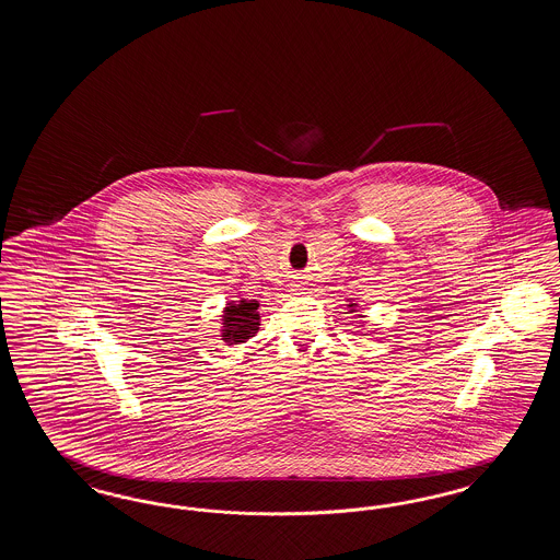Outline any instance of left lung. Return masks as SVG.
Instances as JSON below:
<instances>
[{
	"mask_svg": "<svg viewBox=\"0 0 560 560\" xmlns=\"http://www.w3.org/2000/svg\"><path fill=\"white\" fill-rule=\"evenodd\" d=\"M362 308H360L359 304L354 302V300H348V313H360ZM360 318H362V314H359Z\"/></svg>",
	"mask_w": 560,
	"mask_h": 560,
	"instance_id": "1",
	"label": "left lung"
}]
</instances>
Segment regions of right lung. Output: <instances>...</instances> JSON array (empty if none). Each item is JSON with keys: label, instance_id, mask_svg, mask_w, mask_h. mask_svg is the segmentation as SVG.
I'll use <instances>...</instances> for the list:
<instances>
[{"label": "right lung", "instance_id": "obj_1", "mask_svg": "<svg viewBox=\"0 0 560 560\" xmlns=\"http://www.w3.org/2000/svg\"><path fill=\"white\" fill-rule=\"evenodd\" d=\"M256 300H233L226 302L221 316V339L226 346L246 343L260 329V313Z\"/></svg>", "mask_w": 560, "mask_h": 560}]
</instances>
